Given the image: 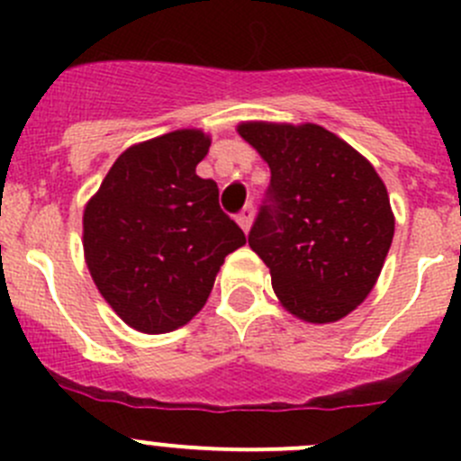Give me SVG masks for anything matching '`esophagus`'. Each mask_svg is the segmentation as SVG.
Returning a JSON list of instances; mask_svg holds the SVG:
<instances>
[{"label":"esophagus","instance_id":"esophagus-1","mask_svg":"<svg viewBox=\"0 0 461 461\" xmlns=\"http://www.w3.org/2000/svg\"><path fill=\"white\" fill-rule=\"evenodd\" d=\"M236 221H239V225L248 231L249 227H252V221H254V204L252 203L245 204V207L239 212V216H236Z\"/></svg>","mask_w":461,"mask_h":461}]
</instances>
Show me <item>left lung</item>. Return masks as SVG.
I'll return each mask as SVG.
<instances>
[{"label": "left lung", "mask_w": 461, "mask_h": 461, "mask_svg": "<svg viewBox=\"0 0 461 461\" xmlns=\"http://www.w3.org/2000/svg\"><path fill=\"white\" fill-rule=\"evenodd\" d=\"M272 178L249 248L281 303L310 323L350 314L373 290L394 234L388 192L368 160L319 124H240Z\"/></svg>", "instance_id": "obj_1"}]
</instances>
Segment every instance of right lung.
I'll use <instances>...</instances> for the list:
<instances>
[{
  "mask_svg": "<svg viewBox=\"0 0 461 461\" xmlns=\"http://www.w3.org/2000/svg\"><path fill=\"white\" fill-rule=\"evenodd\" d=\"M203 131L165 133L127 149L85 209L88 272L131 328L171 332L207 301L227 254L245 234L218 204V185L196 176Z\"/></svg>",
  "mask_w": 461,
  "mask_h": 461,
  "instance_id": "add662e5",
  "label": "right lung"
}]
</instances>
